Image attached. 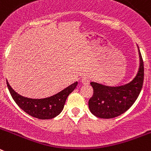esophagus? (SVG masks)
Masks as SVG:
<instances>
[{
	"label": "esophagus",
	"instance_id": "obj_1",
	"mask_svg": "<svg viewBox=\"0 0 151 151\" xmlns=\"http://www.w3.org/2000/svg\"><path fill=\"white\" fill-rule=\"evenodd\" d=\"M82 82L83 85H88L90 82V79L88 77H82Z\"/></svg>",
	"mask_w": 151,
	"mask_h": 151
}]
</instances>
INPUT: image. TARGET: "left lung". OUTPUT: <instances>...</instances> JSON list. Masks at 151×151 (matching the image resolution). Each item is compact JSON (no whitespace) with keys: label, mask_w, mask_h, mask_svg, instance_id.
<instances>
[{"label":"left lung","mask_w":151,"mask_h":151,"mask_svg":"<svg viewBox=\"0 0 151 151\" xmlns=\"http://www.w3.org/2000/svg\"><path fill=\"white\" fill-rule=\"evenodd\" d=\"M140 65L137 75L130 82L121 86L110 87L91 82L93 96L89 99L91 113L102 119H111L127 111L141 92L144 82V63L138 47Z\"/></svg>","instance_id":"8db88e82"}]
</instances>
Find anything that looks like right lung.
<instances>
[{"label": "right lung", "instance_id": "right-lung-1", "mask_svg": "<svg viewBox=\"0 0 151 151\" xmlns=\"http://www.w3.org/2000/svg\"><path fill=\"white\" fill-rule=\"evenodd\" d=\"M6 85L13 99L23 111L35 118L50 119L58 116L62 112L66 98L76 88L78 82H74L54 95L42 99H32L21 96L12 88L7 80Z\"/></svg>", "mask_w": 151, "mask_h": 151}]
</instances>
